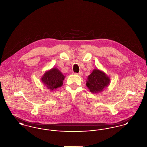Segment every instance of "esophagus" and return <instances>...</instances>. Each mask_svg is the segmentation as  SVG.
<instances>
[{
    "instance_id": "esophagus-1",
    "label": "esophagus",
    "mask_w": 147,
    "mask_h": 147,
    "mask_svg": "<svg viewBox=\"0 0 147 147\" xmlns=\"http://www.w3.org/2000/svg\"><path fill=\"white\" fill-rule=\"evenodd\" d=\"M76 74H77L78 76H83V72H79V73H76Z\"/></svg>"
}]
</instances>
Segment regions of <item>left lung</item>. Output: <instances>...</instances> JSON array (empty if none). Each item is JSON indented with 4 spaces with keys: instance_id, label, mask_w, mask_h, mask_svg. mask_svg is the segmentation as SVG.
<instances>
[{
    "instance_id": "left-lung-1",
    "label": "left lung",
    "mask_w": 147,
    "mask_h": 147,
    "mask_svg": "<svg viewBox=\"0 0 147 147\" xmlns=\"http://www.w3.org/2000/svg\"><path fill=\"white\" fill-rule=\"evenodd\" d=\"M110 83V78L104 71L94 69L86 80V86L93 94H98L107 88Z\"/></svg>"
}]
</instances>
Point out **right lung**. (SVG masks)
I'll use <instances>...</instances> for the list:
<instances>
[{
  "instance_id": "right-lung-1",
  "label": "right lung",
  "mask_w": 147,
  "mask_h": 147,
  "mask_svg": "<svg viewBox=\"0 0 147 147\" xmlns=\"http://www.w3.org/2000/svg\"><path fill=\"white\" fill-rule=\"evenodd\" d=\"M64 79L65 76L62 73L55 67L45 71L41 80L48 89L53 91L63 85Z\"/></svg>"
}]
</instances>
